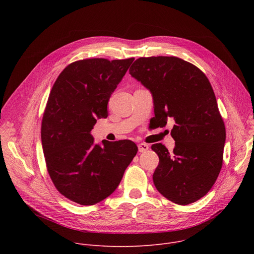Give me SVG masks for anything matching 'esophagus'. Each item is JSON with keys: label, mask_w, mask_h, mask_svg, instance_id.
<instances>
[{"label": "esophagus", "mask_w": 254, "mask_h": 254, "mask_svg": "<svg viewBox=\"0 0 254 254\" xmlns=\"http://www.w3.org/2000/svg\"><path fill=\"white\" fill-rule=\"evenodd\" d=\"M137 148H138V152H140V153H143V152H147L150 148H149V146L147 143H138V146H137Z\"/></svg>", "instance_id": "1"}]
</instances>
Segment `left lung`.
<instances>
[{
    "instance_id": "left-lung-1",
    "label": "left lung",
    "mask_w": 254,
    "mask_h": 254,
    "mask_svg": "<svg viewBox=\"0 0 254 254\" xmlns=\"http://www.w3.org/2000/svg\"><path fill=\"white\" fill-rule=\"evenodd\" d=\"M129 74L150 90L155 126L174 121L173 152L162 143L152 150L159 156L153 175L157 190L168 200L188 205L205 196L218 177L226 131L213 88L203 72L178 57H140Z\"/></svg>"
}]
</instances>
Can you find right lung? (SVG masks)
Listing matches in <instances>:
<instances>
[{
	"mask_svg": "<svg viewBox=\"0 0 254 254\" xmlns=\"http://www.w3.org/2000/svg\"><path fill=\"white\" fill-rule=\"evenodd\" d=\"M134 58H103L69 64L56 79L42 120L46 166L56 189L80 205L112 195L136 155L128 139L94 143L90 131L107 118V103Z\"/></svg>",
	"mask_w": 254,
	"mask_h": 254,
	"instance_id": "1",
	"label": "right lung"
}]
</instances>
